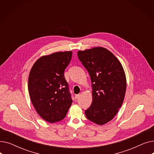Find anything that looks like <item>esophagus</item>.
<instances>
[{"instance_id": "34e87169", "label": "esophagus", "mask_w": 154, "mask_h": 154, "mask_svg": "<svg viewBox=\"0 0 154 154\" xmlns=\"http://www.w3.org/2000/svg\"><path fill=\"white\" fill-rule=\"evenodd\" d=\"M79 97H80V94H76L75 95V98L77 99H78Z\"/></svg>"}]
</instances>
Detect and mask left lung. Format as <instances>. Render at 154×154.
<instances>
[{
	"label": "left lung",
	"mask_w": 154,
	"mask_h": 154,
	"mask_svg": "<svg viewBox=\"0 0 154 154\" xmlns=\"http://www.w3.org/2000/svg\"><path fill=\"white\" fill-rule=\"evenodd\" d=\"M77 55L92 82V102L85 111V116L92 122L104 125L114 119L123 103L127 87L124 70L106 48L79 51Z\"/></svg>",
	"instance_id": "1"
}]
</instances>
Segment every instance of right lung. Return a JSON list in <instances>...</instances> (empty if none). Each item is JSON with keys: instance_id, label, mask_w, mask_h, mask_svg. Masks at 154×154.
Segmentation results:
<instances>
[{"instance_id": "obj_1", "label": "right lung", "mask_w": 154, "mask_h": 154, "mask_svg": "<svg viewBox=\"0 0 154 154\" xmlns=\"http://www.w3.org/2000/svg\"><path fill=\"white\" fill-rule=\"evenodd\" d=\"M72 55V51H65L42 56L29 73L28 89L31 102L38 115L48 122L63 119L72 105L63 74Z\"/></svg>"}]
</instances>
